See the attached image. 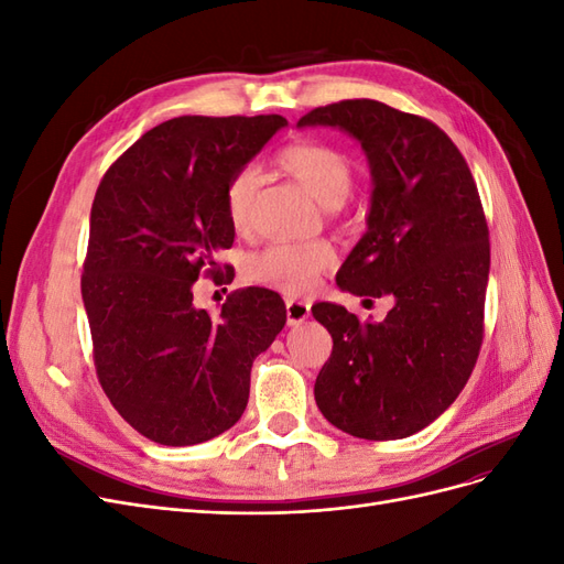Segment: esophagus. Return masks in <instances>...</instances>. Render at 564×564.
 <instances>
[{"label":"esophagus","mask_w":564,"mask_h":564,"mask_svg":"<svg viewBox=\"0 0 564 564\" xmlns=\"http://www.w3.org/2000/svg\"><path fill=\"white\" fill-rule=\"evenodd\" d=\"M308 315H311V301L286 299V322H289V327H296V324L308 319Z\"/></svg>","instance_id":"1"}]
</instances>
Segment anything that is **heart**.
Masks as SVG:
<instances>
[{
	"instance_id": "1",
	"label": "heart",
	"mask_w": 564,
	"mask_h": 564,
	"mask_svg": "<svg viewBox=\"0 0 564 564\" xmlns=\"http://www.w3.org/2000/svg\"><path fill=\"white\" fill-rule=\"evenodd\" d=\"M280 166L292 174L324 207H336L350 193L352 166L344 152L327 143H294L280 150ZM259 187V174L253 166L235 172L226 185V214L235 230H247L251 220L253 195ZM336 263L332 245L313 242H280L249 256L247 275L284 294H303L313 289Z\"/></svg>"
}]
</instances>
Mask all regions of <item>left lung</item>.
<instances>
[{"mask_svg":"<svg viewBox=\"0 0 564 564\" xmlns=\"http://www.w3.org/2000/svg\"><path fill=\"white\" fill-rule=\"evenodd\" d=\"M299 127H336L360 141L371 207L336 284L367 301H395L383 322L313 305L334 338L315 402L348 435L409 437L458 398L480 355L489 230L477 185L445 131L379 100L315 108Z\"/></svg>","mask_w":564,"mask_h":564,"instance_id":"1","label":"left lung"}]
</instances>
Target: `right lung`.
<instances>
[{
  "label": "right lung",
  "mask_w": 564,
  "mask_h": 564,
  "mask_svg": "<svg viewBox=\"0 0 564 564\" xmlns=\"http://www.w3.org/2000/svg\"><path fill=\"white\" fill-rule=\"evenodd\" d=\"M282 115H185L143 133L100 181L82 272L94 365L131 429L166 447L207 442L240 421L251 365L286 322L284 301L247 286L218 317L193 284L230 249L226 185L275 135Z\"/></svg>",
  "instance_id": "right-lung-1"
}]
</instances>
